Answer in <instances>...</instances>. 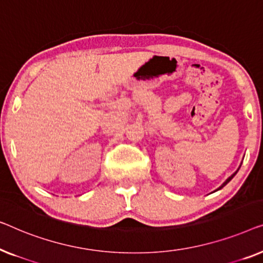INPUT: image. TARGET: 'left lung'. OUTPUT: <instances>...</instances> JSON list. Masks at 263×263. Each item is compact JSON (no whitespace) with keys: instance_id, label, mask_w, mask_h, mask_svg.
Here are the masks:
<instances>
[{"instance_id":"left-lung-1","label":"left lung","mask_w":263,"mask_h":263,"mask_svg":"<svg viewBox=\"0 0 263 263\" xmlns=\"http://www.w3.org/2000/svg\"><path fill=\"white\" fill-rule=\"evenodd\" d=\"M235 175H236V173H235V174H234V175H231V176H230V177H229V179H228V180H227V181H225V182H224V183H223V184H221V187H224V186H225V184H227V183H228V182H230V181H231V179H232V177H234V176H235ZM221 187H220V188H221Z\"/></svg>"}]
</instances>
